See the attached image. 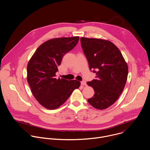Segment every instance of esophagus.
I'll return each mask as SVG.
<instances>
[{
    "label": "esophagus",
    "instance_id": "34e87169",
    "mask_svg": "<svg viewBox=\"0 0 150 150\" xmlns=\"http://www.w3.org/2000/svg\"><path fill=\"white\" fill-rule=\"evenodd\" d=\"M81 84L82 86H86V82L85 81H82L81 82Z\"/></svg>",
    "mask_w": 150,
    "mask_h": 150
}]
</instances>
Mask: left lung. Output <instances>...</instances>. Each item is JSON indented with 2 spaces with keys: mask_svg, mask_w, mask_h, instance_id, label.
Segmentation results:
<instances>
[{
  "mask_svg": "<svg viewBox=\"0 0 150 150\" xmlns=\"http://www.w3.org/2000/svg\"><path fill=\"white\" fill-rule=\"evenodd\" d=\"M81 47L89 68L96 69V79L87 83L94 90L88 103L98 110L107 108L118 98L124 88L128 69L121 52L110 41L81 38Z\"/></svg>",
  "mask_w": 150,
  "mask_h": 150,
  "instance_id": "obj_1",
  "label": "left lung"
}]
</instances>
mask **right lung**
Returning <instances> with one entry per match:
<instances>
[{
	"instance_id": "add662e5",
	"label": "right lung",
	"mask_w": 150,
	"mask_h": 150,
	"mask_svg": "<svg viewBox=\"0 0 150 150\" xmlns=\"http://www.w3.org/2000/svg\"><path fill=\"white\" fill-rule=\"evenodd\" d=\"M79 40V36L50 39L36 49L28 62L27 80L32 93L47 109L59 108L80 86L76 80L56 77L63 57L76 46Z\"/></svg>"
}]
</instances>
